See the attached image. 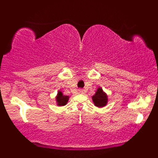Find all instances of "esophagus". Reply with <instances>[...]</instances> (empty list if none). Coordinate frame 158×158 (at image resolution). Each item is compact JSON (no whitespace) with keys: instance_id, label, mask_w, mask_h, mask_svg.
<instances>
[{"instance_id":"1","label":"esophagus","mask_w":158,"mask_h":158,"mask_svg":"<svg viewBox=\"0 0 158 158\" xmlns=\"http://www.w3.org/2000/svg\"><path fill=\"white\" fill-rule=\"evenodd\" d=\"M79 94H83V89H79Z\"/></svg>"}]
</instances>
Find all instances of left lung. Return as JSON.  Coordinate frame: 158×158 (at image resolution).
Returning <instances> with one entry per match:
<instances>
[{
	"instance_id": "obj_1",
	"label": "left lung",
	"mask_w": 158,
	"mask_h": 158,
	"mask_svg": "<svg viewBox=\"0 0 158 158\" xmlns=\"http://www.w3.org/2000/svg\"><path fill=\"white\" fill-rule=\"evenodd\" d=\"M93 102L96 106L99 108L105 106L108 102V96L103 91L101 88H98L95 94L92 97Z\"/></svg>"
}]
</instances>
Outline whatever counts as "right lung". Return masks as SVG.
<instances>
[{
    "label": "right lung",
    "instance_id": "add662e5",
    "mask_svg": "<svg viewBox=\"0 0 158 158\" xmlns=\"http://www.w3.org/2000/svg\"><path fill=\"white\" fill-rule=\"evenodd\" d=\"M69 100V96H64L63 94L61 91H58L57 96L56 97V100L57 105L62 106L66 105L67 102H68Z\"/></svg>",
    "mask_w": 158,
    "mask_h": 158
}]
</instances>
